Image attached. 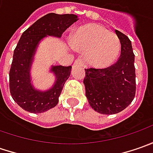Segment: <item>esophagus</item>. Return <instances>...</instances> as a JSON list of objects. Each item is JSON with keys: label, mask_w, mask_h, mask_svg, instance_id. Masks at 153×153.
Listing matches in <instances>:
<instances>
[{"label": "esophagus", "mask_w": 153, "mask_h": 153, "mask_svg": "<svg viewBox=\"0 0 153 153\" xmlns=\"http://www.w3.org/2000/svg\"><path fill=\"white\" fill-rule=\"evenodd\" d=\"M74 64L75 65H84V62H83V60L82 59H80V58L76 59L75 60V62H74Z\"/></svg>", "instance_id": "1"}]
</instances>
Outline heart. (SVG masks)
<instances>
[{"label":"heart","mask_w":153,"mask_h":153,"mask_svg":"<svg viewBox=\"0 0 153 153\" xmlns=\"http://www.w3.org/2000/svg\"><path fill=\"white\" fill-rule=\"evenodd\" d=\"M71 43L76 50L86 53L88 62L95 66H107L119 55L121 42L118 36L98 24H88L79 28Z\"/></svg>","instance_id":"obj_1"}]
</instances>
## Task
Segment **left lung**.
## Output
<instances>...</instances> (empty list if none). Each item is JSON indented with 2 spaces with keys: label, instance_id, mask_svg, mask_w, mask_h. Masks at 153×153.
Returning <instances> with one entry per match:
<instances>
[{
  "label": "left lung",
  "instance_id": "left-lung-1",
  "mask_svg": "<svg viewBox=\"0 0 153 153\" xmlns=\"http://www.w3.org/2000/svg\"><path fill=\"white\" fill-rule=\"evenodd\" d=\"M121 42L117 61L106 68L85 69L86 97L95 111L116 114L132 102L135 95L134 54L131 42L123 33L115 30Z\"/></svg>",
  "mask_w": 153,
  "mask_h": 153
}]
</instances>
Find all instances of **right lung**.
Masks as SVG:
<instances>
[{"mask_svg":"<svg viewBox=\"0 0 153 153\" xmlns=\"http://www.w3.org/2000/svg\"><path fill=\"white\" fill-rule=\"evenodd\" d=\"M76 20V15L48 13L36 21L21 36L13 52L9 71V88L13 100L24 110L41 113L54 107L59 102L65 82L71 75V66L58 65L52 68L57 81L55 85L47 92L33 88L29 71L39 42L48 35L60 37Z\"/></svg>","mask_w":153,"mask_h":153,"instance_id":"right-lung-1","label":"right lung"}]
</instances>
